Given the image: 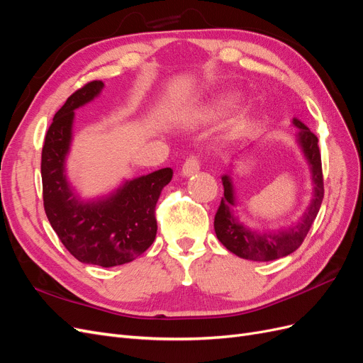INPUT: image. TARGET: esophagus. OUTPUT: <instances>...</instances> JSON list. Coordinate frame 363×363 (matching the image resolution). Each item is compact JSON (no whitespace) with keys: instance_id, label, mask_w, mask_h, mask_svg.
Wrapping results in <instances>:
<instances>
[{"instance_id":"esophagus-1","label":"esophagus","mask_w":363,"mask_h":363,"mask_svg":"<svg viewBox=\"0 0 363 363\" xmlns=\"http://www.w3.org/2000/svg\"><path fill=\"white\" fill-rule=\"evenodd\" d=\"M200 157L199 156H189L184 160L183 167H182V174L189 177V175H194L200 171Z\"/></svg>"}]
</instances>
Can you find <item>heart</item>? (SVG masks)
Listing matches in <instances>:
<instances>
[{
  "label": "heart",
  "instance_id": "obj_1",
  "mask_svg": "<svg viewBox=\"0 0 363 363\" xmlns=\"http://www.w3.org/2000/svg\"><path fill=\"white\" fill-rule=\"evenodd\" d=\"M232 100H233V96H224V98H221V100H219V101L215 104V107L212 108V113H219L221 111H224V108H225L228 104H232Z\"/></svg>",
  "mask_w": 363,
  "mask_h": 363
}]
</instances>
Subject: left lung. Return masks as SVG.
I'll return each instance as SVG.
<instances>
[{
  "label": "left lung",
  "instance_id": "8db88e82",
  "mask_svg": "<svg viewBox=\"0 0 363 363\" xmlns=\"http://www.w3.org/2000/svg\"><path fill=\"white\" fill-rule=\"evenodd\" d=\"M294 125L298 128V142L304 151V156L311 164L313 180V199L303 218L288 230L277 233H256L239 224L235 218L233 206V184L228 175H223L224 196L221 199L215 215V233L216 238L233 255L256 262H269L284 257L298 248L320 212L324 199V179L321 167V152L318 147V138L307 128L301 121L294 119Z\"/></svg>",
  "mask_w": 363,
  "mask_h": 363
}]
</instances>
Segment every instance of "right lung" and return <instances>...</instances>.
<instances>
[{"mask_svg": "<svg viewBox=\"0 0 363 363\" xmlns=\"http://www.w3.org/2000/svg\"><path fill=\"white\" fill-rule=\"evenodd\" d=\"M103 86L101 80L86 83L54 115L42 147L40 174L43 208L60 242L82 263L111 268L131 262L155 242L156 204L172 179V169L127 182L106 200L82 203L75 199L63 174L74 111L94 100Z\"/></svg>", "mask_w": 363, "mask_h": 363, "instance_id": "add662e5", "label": "right lung"}]
</instances>
